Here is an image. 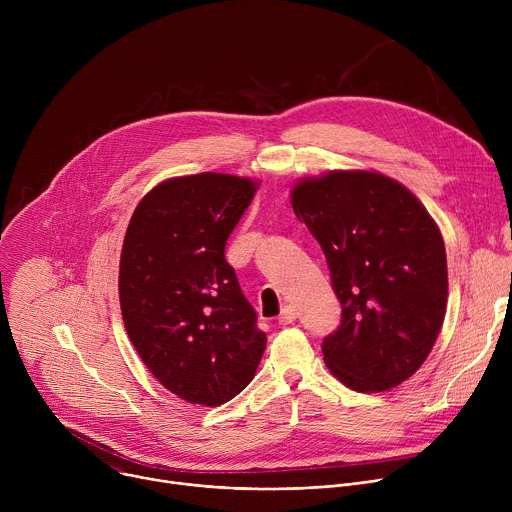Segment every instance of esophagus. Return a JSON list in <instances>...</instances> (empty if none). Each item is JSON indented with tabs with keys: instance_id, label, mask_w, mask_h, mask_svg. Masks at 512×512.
Returning a JSON list of instances; mask_svg holds the SVG:
<instances>
[{
	"instance_id": "obj_1",
	"label": "esophagus",
	"mask_w": 512,
	"mask_h": 512,
	"mask_svg": "<svg viewBox=\"0 0 512 512\" xmlns=\"http://www.w3.org/2000/svg\"><path fill=\"white\" fill-rule=\"evenodd\" d=\"M298 318V310H296V306H285L283 310H281V314H279V324H283V326H287V324H291Z\"/></svg>"
}]
</instances>
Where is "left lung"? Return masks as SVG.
<instances>
[{"label": "left lung", "instance_id": "8db88e82", "mask_svg": "<svg viewBox=\"0 0 512 512\" xmlns=\"http://www.w3.org/2000/svg\"><path fill=\"white\" fill-rule=\"evenodd\" d=\"M296 216L320 243L342 306L322 344L330 373L358 393L417 373L444 324L448 261L440 229L401 182L334 170L291 188Z\"/></svg>", "mask_w": 512, "mask_h": 512}]
</instances>
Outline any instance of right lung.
I'll return each mask as SVG.
<instances>
[{
  "label": "right lung",
  "mask_w": 512,
  "mask_h": 512,
  "mask_svg": "<svg viewBox=\"0 0 512 512\" xmlns=\"http://www.w3.org/2000/svg\"><path fill=\"white\" fill-rule=\"evenodd\" d=\"M257 182L202 172L160 182L129 221L119 302L129 340L180 399L216 407L255 377L267 336L225 259Z\"/></svg>",
  "instance_id": "1"
}]
</instances>
